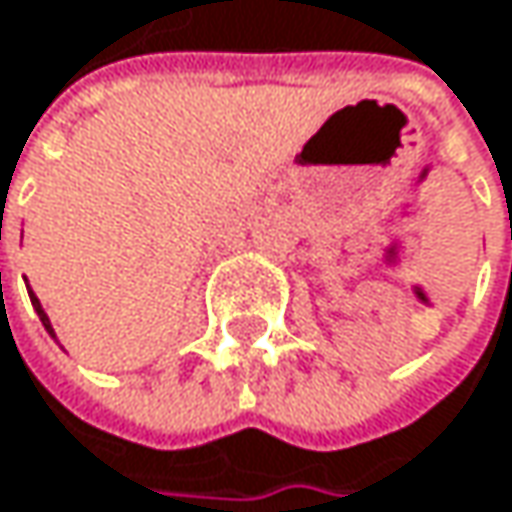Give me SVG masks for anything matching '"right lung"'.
I'll use <instances>...</instances> for the list:
<instances>
[{"instance_id":"obj_1","label":"right lung","mask_w":512,"mask_h":512,"mask_svg":"<svg viewBox=\"0 0 512 512\" xmlns=\"http://www.w3.org/2000/svg\"><path fill=\"white\" fill-rule=\"evenodd\" d=\"M29 298H32V307H35V313H38V319H41V325L47 328V334H50V337H56V331H53V325H50V316L44 313V307H41V301H38V295H35L32 289H29Z\"/></svg>"}]
</instances>
